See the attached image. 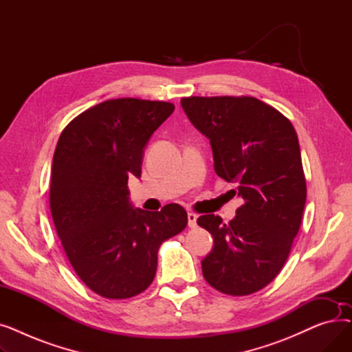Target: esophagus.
Wrapping results in <instances>:
<instances>
[{
  "label": "esophagus",
  "instance_id": "obj_1",
  "mask_svg": "<svg viewBox=\"0 0 352 352\" xmlns=\"http://www.w3.org/2000/svg\"><path fill=\"white\" fill-rule=\"evenodd\" d=\"M188 227L195 228L197 227V214L188 212Z\"/></svg>",
  "mask_w": 352,
  "mask_h": 352
}]
</instances>
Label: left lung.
Instances as JSON below:
<instances>
[{
  "mask_svg": "<svg viewBox=\"0 0 352 352\" xmlns=\"http://www.w3.org/2000/svg\"><path fill=\"white\" fill-rule=\"evenodd\" d=\"M181 105L210 140L217 175L244 199L228 224L214 214L197 219L214 236L202 275L223 294H254L280 274L300 231L307 184L297 133L254 97H187Z\"/></svg>",
  "mask_w": 352,
  "mask_h": 352,
  "instance_id": "8db88e82",
  "label": "left lung"
}]
</instances>
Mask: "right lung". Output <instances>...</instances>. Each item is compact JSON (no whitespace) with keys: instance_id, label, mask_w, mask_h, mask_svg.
Returning <instances> with one entry per match:
<instances>
[{"instance_id":"add662e5","label":"right lung","mask_w":352,"mask_h":352,"mask_svg":"<svg viewBox=\"0 0 352 352\" xmlns=\"http://www.w3.org/2000/svg\"><path fill=\"white\" fill-rule=\"evenodd\" d=\"M174 104L108 100L74 118L52 158L50 207L61 245L81 281L108 300H126L151 285L158 250L187 227L178 204L134 210L128 177H141L144 146Z\"/></svg>"}]
</instances>
